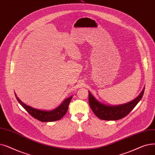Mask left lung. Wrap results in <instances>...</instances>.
I'll use <instances>...</instances> for the list:
<instances>
[{"label": "left lung", "instance_id": "8db88e82", "mask_svg": "<svg viewBox=\"0 0 155 155\" xmlns=\"http://www.w3.org/2000/svg\"><path fill=\"white\" fill-rule=\"evenodd\" d=\"M143 91L136 99L125 104L110 106L101 103L89 91V102L91 108L97 117L104 120H117L127 116L142 99L144 92Z\"/></svg>", "mask_w": 155, "mask_h": 155}]
</instances>
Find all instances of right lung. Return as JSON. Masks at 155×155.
I'll use <instances>...</instances> for the list:
<instances>
[{
  "label": "right lung",
  "instance_id": "add662e5",
  "mask_svg": "<svg viewBox=\"0 0 155 155\" xmlns=\"http://www.w3.org/2000/svg\"><path fill=\"white\" fill-rule=\"evenodd\" d=\"M16 99L19 103L21 104L25 110L27 111L31 116L33 118L40 121V122H54V121H57L61 119L68 109V106L71 101L73 96L69 97L66 99L64 101L60 104L56 108L50 111H45L40 110L32 107L30 106H28L23 103L21 100H20L15 93Z\"/></svg>",
  "mask_w": 155,
  "mask_h": 155
}]
</instances>
